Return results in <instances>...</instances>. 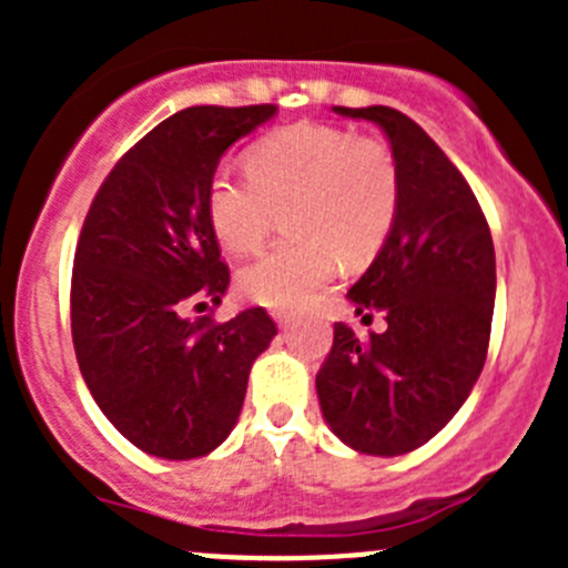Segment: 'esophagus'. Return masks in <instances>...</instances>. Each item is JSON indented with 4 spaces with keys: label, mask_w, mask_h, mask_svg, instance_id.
<instances>
[{
    "label": "esophagus",
    "mask_w": 568,
    "mask_h": 568,
    "mask_svg": "<svg viewBox=\"0 0 568 568\" xmlns=\"http://www.w3.org/2000/svg\"><path fill=\"white\" fill-rule=\"evenodd\" d=\"M274 321H277L280 326H288L291 321H294V316H291V313H285V311H274Z\"/></svg>",
    "instance_id": "esophagus-1"
}]
</instances>
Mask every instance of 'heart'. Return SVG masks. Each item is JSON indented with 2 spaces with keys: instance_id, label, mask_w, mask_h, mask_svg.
Wrapping results in <instances>:
<instances>
[{
  "instance_id": "heart-1",
  "label": "heart",
  "mask_w": 568,
  "mask_h": 568,
  "mask_svg": "<svg viewBox=\"0 0 568 568\" xmlns=\"http://www.w3.org/2000/svg\"><path fill=\"white\" fill-rule=\"evenodd\" d=\"M247 170L220 164L211 173L205 214L222 247L244 255L261 247L288 211L294 236L239 272V288L257 305H305L332 280L337 255L368 261L390 236L400 186L382 140L326 123H296L257 140Z\"/></svg>"
}]
</instances>
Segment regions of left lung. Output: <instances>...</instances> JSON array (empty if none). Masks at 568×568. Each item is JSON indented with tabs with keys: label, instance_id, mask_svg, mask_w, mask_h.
Masks as SVG:
<instances>
[{
	"label": "left lung",
	"instance_id": "left-lung-1",
	"mask_svg": "<svg viewBox=\"0 0 568 568\" xmlns=\"http://www.w3.org/2000/svg\"><path fill=\"white\" fill-rule=\"evenodd\" d=\"M385 131L398 168L390 236L348 302L379 311L385 332L359 341L343 321L316 376L326 426L368 456L420 448L478 382L495 311V244L473 189L437 142L390 106H332Z\"/></svg>",
	"mask_w": 568,
	"mask_h": 568
}]
</instances>
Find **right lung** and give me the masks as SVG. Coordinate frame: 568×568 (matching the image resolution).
Returning <instances> with one entry per match:
<instances>
[{
    "mask_svg": "<svg viewBox=\"0 0 568 568\" xmlns=\"http://www.w3.org/2000/svg\"><path fill=\"white\" fill-rule=\"evenodd\" d=\"M274 114V104L170 114L114 164L84 220L71 280L79 371L106 420L159 459L225 443L252 363L277 335L263 307L225 324L183 316L189 302L220 305L231 283L205 214L209 178Z\"/></svg>",
    "mask_w": 568,
    "mask_h": 568,
    "instance_id": "obj_1",
    "label": "right lung"
}]
</instances>
